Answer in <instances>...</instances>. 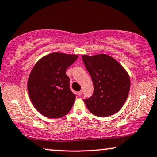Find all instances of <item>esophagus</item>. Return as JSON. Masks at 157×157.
Segmentation results:
<instances>
[{
  "mask_svg": "<svg viewBox=\"0 0 157 157\" xmlns=\"http://www.w3.org/2000/svg\"><path fill=\"white\" fill-rule=\"evenodd\" d=\"M82 94H83V90H81V91H78V94L79 96L82 95Z\"/></svg>",
  "mask_w": 157,
  "mask_h": 157,
  "instance_id": "obj_1",
  "label": "esophagus"
}]
</instances>
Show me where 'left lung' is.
Instances as JSON below:
<instances>
[{
  "label": "left lung",
  "instance_id": "8db88e82",
  "mask_svg": "<svg viewBox=\"0 0 157 157\" xmlns=\"http://www.w3.org/2000/svg\"><path fill=\"white\" fill-rule=\"evenodd\" d=\"M82 59L94 83V93L84 99L94 115L107 117L117 113L125 103L130 89L128 73L110 56L83 55Z\"/></svg>",
  "mask_w": 157,
  "mask_h": 157
}]
</instances>
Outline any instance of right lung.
Instances as JSON below:
<instances>
[{
  "instance_id": "add662e5",
  "label": "right lung",
  "mask_w": 157,
  "mask_h": 157,
  "mask_svg": "<svg viewBox=\"0 0 157 157\" xmlns=\"http://www.w3.org/2000/svg\"><path fill=\"white\" fill-rule=\"evenodd\" d=\"M78 57L55 52L41 58L34 66L28 80V92L32 104L42 115L57 119L71 109L76 95L71 91L66 71Z\"/></svg>"
}]
</instances>
